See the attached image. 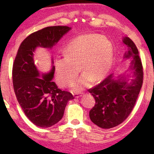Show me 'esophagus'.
<instances>
[{"label": "esophagus", "instance_id": "esophagus-1", "mask_svg": "<svg viewBox=\"0 0 154 154\" xmlns=\"http://www.w3.org/2000/svg\"><path fill=\"white\" fill-rule=\"evenodd\" d=\"M82 96V94H74V96L75 98H79Z\"/></svg>", "mask_w": 154, "mask_h": 154}]
</instances>
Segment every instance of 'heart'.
<instances>
[{
	"instance_id": "1",
	"label": "heart",
	"mask_w": 154,
	"mask_h": 154,
	"mask_svg": "<svg viewBox=\"0 0 154 154\" xmlns=\"http://www.w3.org/2000/svg\"><path fill=\"white\" fill-rule=\"evenodd\" d=\"M64 55L54 60L57 81L67 86L82 69L84 73L72 84L74 90L80 92L92 79L96 82L107 75L113 60V45L105 36L87 34L72 39L64 49Z\"/></svg>"
}]
</instances>
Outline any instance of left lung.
Listing matches in <instances>:
<instances>
[{"mask_svg": "<svg viewBox=\"0 0 154 154\" xmlns=\"http://www.w3.org/2000/svg\"><path fill=\"white\" fill-rule=\"evenodd\" d=\"M123 42L128 47L124 58H132L130 69L134 79L128 83L126 77L119 76V79H115L111 74L88 90L96 101L95 105L90 111V118L102 128L118 126L128 117L143 85V69L137 46L129 37H124Z\"/></svg>", "mask_w": 154, "mask_h": 154, "instance_id": "left-lung-1", "label": "left lung"}]
</instances>
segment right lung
<instances>
[{
  "label": "right lung",
  "instance_id": "1",
  "mask_svg": "<svg viewBox=\"0 0 154 154\" xmlns=\"http://www.w3.org/2000/svg\"><path fill=\"white\" fill-rule=\"evenodd\" d=\"M69 30L66 26H55L30 34L20 44L13 64V85L18 103L26 116L41 128L58 123L66 104L74 97L71 93L59 89L52 81L54 66L49 73L40 77L33 52L36 47L51 48Z\"/></svg>",
  "mask_w": 154,
  "mask_h": 154
}]
</instances>
